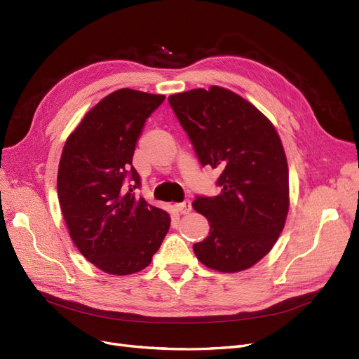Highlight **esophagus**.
Here are the masks:
<instances>
[{
	"label": "esophagus",
	"mask_w": 359,
	"mask_h": 359,
	"mask_svg": "<svg viewBox=\"0 0 359 359\" xmlns=\"http://www.w3.org/2000/svg\"><path fill=\"white\" fill-rule=\"evenodd\" d=\"M175 211L180 214H189L191 211V202L190 201H184L182 203L175 205Z\"/></svg>",
	"instance_id": "esophagus-1"
}]
</instances>
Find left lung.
Here are the masks:
<instances>
[{
  "label": "left lung",
  "instance_id": "obj_1",
  "mask_svg": "<svg viewBox=\"0 0 359 359\" xmlns=\"http://www.w3.org/2000/svg\"><path fill=\"white\" fill-rule=\"evenodd\" d=\"M202 166L219 172L221 193L197 196L209 236L193 245L199 262L222 273L252 267L276 243L290 208L288 163L271 121L231 90L211 86L169 96Z\"/></svg>",
  "mask_w": 359,
  "mask_h": 359
}]
</instances>
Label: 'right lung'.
Segmentation results:
<instances>
[{
	"instance_id": "add662e5",
	"label": "right lung",
	"mask_w": 359,
	"mask_h": 359,
	"mask_svg": "<svg viewBox=\"0 0 359 359\" xmlns=\"http://www.w3.org/2000/svg\"><path fill=\"white\" fill-rule=\"evenodd\" d=\"M163 95L118 89L97 102L60 156L57 197L69 236L105 273L125 276L151 263L170 226L166 211L137 197L132 166L145 120Z\"/></svg>"
}]
</instances>
